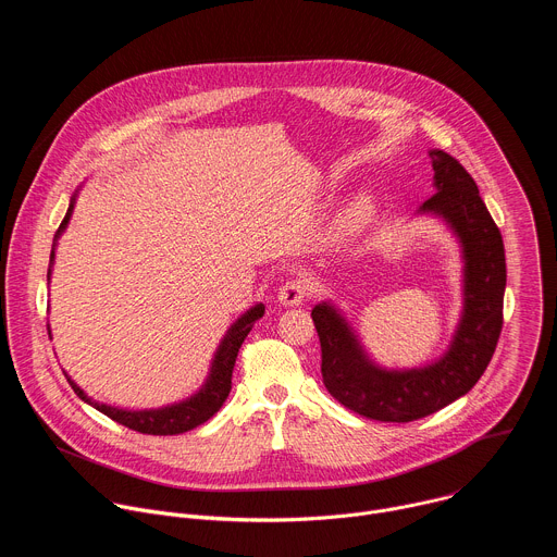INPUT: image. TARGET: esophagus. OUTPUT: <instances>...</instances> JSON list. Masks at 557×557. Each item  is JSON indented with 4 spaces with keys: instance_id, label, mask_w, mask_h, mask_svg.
<instances>
[{
    "instance_id": "obj_1",
    "label": "esophagus",
    "mask_w": 557,
    "mask_h": 557,
    "mask_svg": "<svg viewBox=\"0 0 557 557\" xmlns=\"http://www.w3.org/2000/svg\"><path fill=\"white\" fill-rule=\"evenodd\" d=\"M310 288H312V284L299 275V277L288 280L286 284H282L277 299L282 306H299L310 295Z\"/></svg>"
}]
</instances>
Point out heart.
I'll list each match as a JSON object with an SVG mask.
<instances>
[{
	"mask_svg": "<svg viewBox=\"0 0 557 557\" xmlns=\"http://www.w3.org/2000/svg\"><path fill=\"white\" fill-rule=\"evenodd\" d=\"M376 218V202L372 196L361 194L352 202L346 205V209L339 213L337 224H335V240L346 245L357 240L359 235L368 231V226Z\"/></svg>",
	"mask_w": 557,
	"mask_h": 557,
	"instance_id": "1",
	"label": "heart"
}]
</instances>
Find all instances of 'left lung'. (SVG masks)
Instances as JSON below:
<instances>
[{
    "mask_svg": "<svg viewBox=\"0 0 557 557\" xmlns=\"http://www.w3.org/2000/svg\"><path fill=\"white\" fill-rule=\"evenodd\" d=\"M430 158L436 194L419 213L441 218L462 253V312L447 350L421 368L387 370L368 357L333 301L317 304L310 312L322 344L326 389L348 410L385 423H410L460 399L487 370L503 331V235L456 158L443 149H430Z\"/></svg>",
    "mask_w": 557,
    "mask_h": 557,
    "instance_id": "8db88e82",
    "label": "left lung"
}]
</instances>
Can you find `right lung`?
<instances>
[{
    "label": "right lung",
    "mask_w": 557,
    "mask_h": 557,
    "mask_svg": "<svg viewBox=\"0 0 557 557\" xmlns=\"http://www.w3.org/2000/svg\"><path fill=\"white\" fill-rule=\"evenodd\" d=\"M76 194L78 191H74V196L70 200V207L65 211V218H63V222L59 224V228L54 233V243H52V251H50L48 282H50V273H52L57 240H59L61 233L65 231V226L72 218ZM262 314H264V304H256L245 314L237 317V320L231 324V329L226 331V335L222 337V342H220V346L213 355L207 381L202 383V387L196 394H191L189 399H185L181 404H172V406H165V408H151V410H123V408H114V406L95 401L92 396H88L67 374H65V379L72 385V389H74L78 399L86 401L95 410L103 412L112 421H116V423H121V425H125L134 432L153 434V436L183 434V432H189V430L202 425L205 421H209L222 408V404L226 401V396L231 392V374H233V366H235V359H237V350H240L243 342L247 339L253 324L260 320ZM48 335H50V331H48Z\"/></svg>",
    "instance_id": "add662e5"
}]
</instances>
